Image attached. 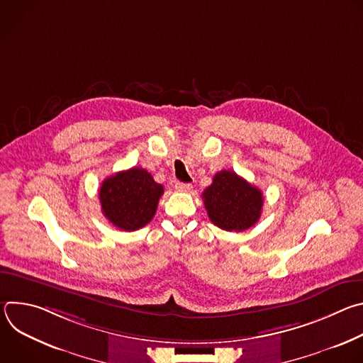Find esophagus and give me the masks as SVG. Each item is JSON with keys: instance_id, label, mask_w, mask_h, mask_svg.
Here are the masks:
<instances>
[{"instance_id": "obj_1", "label": "esophagus", "mask_w": 363, "mask_h": 363, "mask_svg": "<svg viewBox=\"0 0 363 363\" xmlns=\"http://www.w3.org/2000/svg\"><path fill=\"white\" fill-rule=\"evenodd\" d=\"M175 188L179 192H191L192 191V185L191 184H184V182H177Z\"/></svg>"}]
</instances>
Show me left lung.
I'll return each mask as SVG.
<instances>
[{"label": "left lung", "instance_id": "left-lung-1", "mask_svg": "<svg viewBox=\"0 0 363 363\" xmlns=\"http://www.w3.org/2000/svg\"><path fill=\"white\" fill-rule=\"evenodd\" d=\"M202 199L213 224L225 231H244L262 216L263 194L234 171H220L203 189Z\"/></svg>", "mask_w": 363, "mask_h": 363}]
</instances>
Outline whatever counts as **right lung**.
Returning <instances> with one entry per match:
<instances>
[{"mask_svg": "<svg viewBox=\"0 0 363 363\" xmlns=\"http://www.w3.org/2000/svg\"><path fill=\"white\" fill-rule=\"evenodd\" d=\"M164 186L143 168L118 172L101 182L99 199L101 213L115 227L135 231L153 218Z\"/></svg>", "mask_w": 363, "mask_h": 363, "instance_id": "obj_1", "label": "right lung"}]
</instances>
